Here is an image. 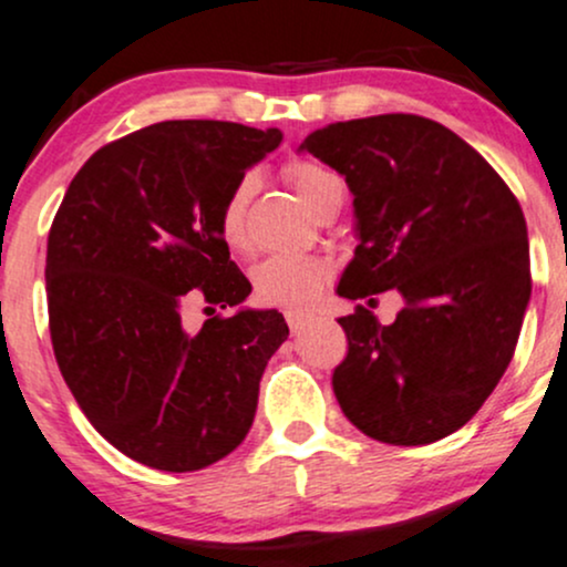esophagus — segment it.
I'll return each mask as SVG.
<instances>
[{
    "label": "esophagus",
    "mask_w": 567,
    "mask_h": 567,
    "mask_svg": "<svg viewBox=\"0 0 567 567\" xmlns=\"http://www.w3.org/2000/svg\"><path fill=\"white\" fill-rule=\"evenodd\" d=\"M286 323H289L291 334H300L305 329V323H308V316L300 313V310H286Z\"/></svg>",
    "instance_id": "34e87169"
}]
</instances>
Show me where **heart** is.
Segmentation results:
<instances>
[{
  "label": "heart",
  "instance_id": "1",
  "mask_svg": "<svg viewBox=\"0 0 567 567\" xmlns=\"http://www.w3.org/2000/svg\"><path fill=\"white\" fill-rule=\"evenodd\" d=\"M284 176L310 214L334 187H340V179L332 171L310 161H289L284 165ZM254 189H257V179L251 174H244L227 189L225 200L216 212V233H219L221 244L233 251L246 249V244H249L246 214H249ZM327 281L329 265L318 257L272 254V257L259 259L251 267L254 297L262 305H272V308L308 310L318 300Z\"/></svg>",
  "mask_w": 567,
  "mask_h": 567
}]
</instances>
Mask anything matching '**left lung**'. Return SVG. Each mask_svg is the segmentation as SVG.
<instances>
[{"label":"left lung","mask_w":567,"mask_h":567,"mask_svg":"<svg viewBox=\"0 0 567 567\" xmlns=\"http://www.w3.org/2000/svg\"><path fill=\"white\" fill-rule=\"evenodd\" d=\"M302 150L353 193L359 246L340 297L374 308L372 295L396 289L406 302L388 327L364 305L340 318L337 402L378 442H439L480 412L517 348L530 300L523 208L474 146L417 114L332 123Z\"/></svg>","instance_id":"8db88e82"}]
</instances>
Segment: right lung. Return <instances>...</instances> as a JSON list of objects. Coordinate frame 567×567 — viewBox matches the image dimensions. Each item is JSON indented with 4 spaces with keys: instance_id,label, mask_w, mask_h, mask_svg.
Wrapping results in <instances>:
<instances>
[{
    "instance_id": "obj_1",
    "label": "right lung",
    "mask_w": 567,
    "mask_h": 567,
    "mask_svg": "<svg viewBox=\"0 0 567 567\" xmlns=\"http://www.w3.org/2000/svg\"><path fill=\"white\" fill-rule=\"evenodd\" d=\"M278 144L281 131L221 120L146 125L93 152L50 225L55 361L93 429L144 466L198 472L249 434L284 316L238 310L187 332L182 310L249 297L216 212Z\"/></svg>"
}]
</instances>
